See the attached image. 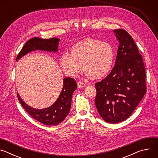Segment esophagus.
Returning <instances> with one entry per match:
<instances>
[{"label": "esophagus", "instance_id": "esophagus-1", "mask_svg": "<svg viewBox=\"0 0 158 158\" xmlns=\"http://www.w3.org/2000/svg\"><path fill=\"white\" fill-rule=\"evenodd\" d=\"M84 86H85V84L84 83H83V82H81V81L78 82V83H77V87H78L79 88H82V87H84Z\"/></svg>", "mask_w": 158, "mask_h": 158}]
</instances>
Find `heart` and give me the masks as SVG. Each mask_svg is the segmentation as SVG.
Returning <instances> with one entry per match:
<instances>
[{
  "mask_svg": "<svg viewBox=\"0 0 158 158\" xmlns=\"http://www.w3.org/2000/svg\"><path fill=\"white\" fill-rule=\"evenodd\" d=\"M114 51L110 45L94 39L75 44L70 49V56L63 54L59 64L67 75L75 77L82 71L88 77L100 79L110 71L114 62Z\"/></svg>",
  "mask_w": 158,
  "mask_h": 158,
  "instance_id": "1",
  "label": "heart"
}]
</instances>
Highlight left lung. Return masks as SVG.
<instances>
[{"label":"left lung","instance_id":"left-lung-1","mask_svg":"<svg viewBox=\"0 0 158 158\" xmlns=\"http://www.w3.org/2000/svg\"><path fill=\"white\" fill-rule=\"evenodd\" d=\"M114 32L119 42L114 67L95 84L99 114L113 124L128 118L146 92L145 67L136 44L126 31L115 29Z\"/></svg>","mask_w":158,"mask_h":158}]
</instances>
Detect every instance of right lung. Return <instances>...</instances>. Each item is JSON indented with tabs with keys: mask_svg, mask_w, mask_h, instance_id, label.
Instances as JSON below:
<instances>
[{
	"mask_svg": "<svg viewBox=\"0 0 158 158\" xmlns=\"http://www.w3.org/2000/svg\"><path fill=\"white\" fill-rule=\"evenodd\" d=\"M59 40L57 38L44 39L36 37H33L26 42L17 55L16 60L29 52L35 50L56 52ZM63 81V87L58 99L48 108L42 109L32 108L22 101L17 93L18 99L27 113L36 121L48 126L57 125L68 115L71 107L72 96L77 89V83L73 78L65 77Z\"/></svg>",
	"mask_w": 158,
	"mask_h": 158,
	"instance_id": "right-lung-1",
	"label": "right lung"
}]
</instances>
